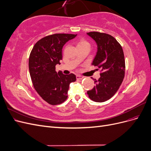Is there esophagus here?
<instances>
[{
  "label": "esophagus",
  "instance_id": "1",
  "mask_svg": "<svg viewBox=\"0 0 151 151\" xmlns=\"http://www.w3.org/2000/svg\"><path fill=\"white\" fill-rule=\"evenodd\" d=\"M83 78H84V77H83V76H76V79H77L81 80V79H83Z\"/></svg>",
  "mask_w": 151,
  "mask_h": 151
}]
</instances>
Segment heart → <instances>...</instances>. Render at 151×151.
Here are the masks:
<instances>
[{"mask_svg": "<svg viewBox=\"0 0 151 151\" xmlns=\"http://www.w3.org/2000/svg\"><path fill=\"white\" fill-rule=\"evenodd\" d=\"M84 45H89V43L88 41H86L85 39L82 38L79 40V43H78V47L84 46Z\"/></svg>", "mask_w": 151, "mask_h": 151, "instance_id": "1", "label": "heart"}]
</instances>
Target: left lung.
<instances>
[{"label": "left lung", "mask_w": 151, "mask_h": 151, "mask_svg": "<svg viewBox=\"0 0 151 151\" xmlns=\"http://www.w3.org/2000/svg\"><path fill=\"white\" fill-rule=\"evenodd\" d=\"M87 34L98 45V52L92 64L101 69V77L94 79L95 86L87 93L93 101L104 102L115 95L124 78V53L121 45L111 35L96 31Z\"/></svg>", "instance_id": "obj_1"}]
</instances>
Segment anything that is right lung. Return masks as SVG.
I'll return each instance as SVG.
<instances>
[{"label":"right lung","mask_w":151,"mask_h":151,"mask_svg":"<svg viewBox=\"0 0 151 151\" xmlns=\"http://www.w3.org/2000/svg\"><path fill=\"white\" fill-rule=\"evenodd\" d=\"M76 35L57 33L38 41L29 57V70L32 83L42 98L52 105L60 104L67 99L69 85L76 80L74 74L57 72L55 65L62 60L63 46Z\"/></svg>","instance_id":"right-lung-1"}]
</instances>
